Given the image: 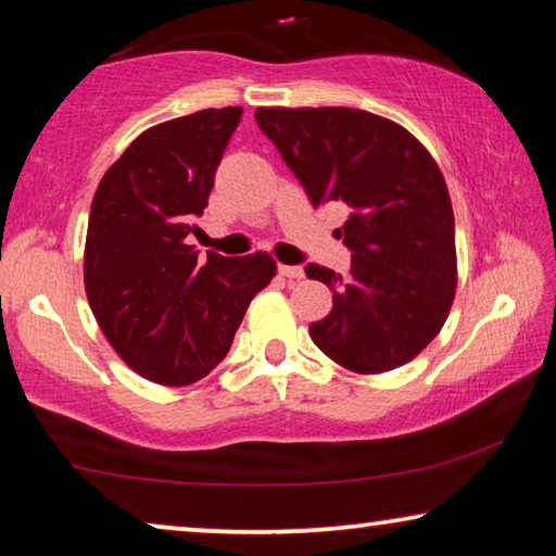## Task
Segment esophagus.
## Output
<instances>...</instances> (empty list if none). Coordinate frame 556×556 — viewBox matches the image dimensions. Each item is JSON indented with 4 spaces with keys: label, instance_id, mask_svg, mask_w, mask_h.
Returning <instances> with one entry per match:
<instances>
[{
    "label": "esophagus",
    "instance_id": "esophagus-1",
    "mask_svg": "<svg viewBox=\"0 0 556 556\" xmlns=\"http://www.w3.org/2000/svg\"><path fill=\"white\" fill-rule=\"evenodd\" d=\"M279 275L287 279H304V267H291V265H281Z\"/></svg>",
    "mask_w": 556,
    "mask_h": 556
}]
</instances>
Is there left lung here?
Here are the masks:
<instances>
[{
  "mask_svg": "<svg viewBox=\"0 0 556 556\" xmlns=\"http://www.w3.org/2000/svg\"><path fill=\"white\" fill-rule=\"evenodd\" d=\"M257 125L314 205L345 203L338 235L351 275L308 265L333 308L314 343L361 375L400 368L434 341L456 294V230L444 176L425 144L388 117L353 108H257Z\"/></svg>",
  "mask_w": 556,
  "mask_h": 556,
  "instance_id": "left-lung-1",
  "label": "left lung"
}]
</instances>
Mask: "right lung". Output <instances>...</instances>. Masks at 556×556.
Segmentation results:
<instances>
[{"label":"right lung","instance_id":"1","mask_svg":"<svg viewBox=\"0 0 556 556\" xmlns=\"http://www.w3.org/2000/svg\"><path fill=\"white\" fill-rule=\"evenodd\" d=\"M242 108L149 127L112 164L90 205L86 294L131 370L166 388L205 378L228 355L250 301L277 275L267 252L201 260L199 230Z\"/></svg>","mask_w":556,"mask_h":556}]
</instances>
